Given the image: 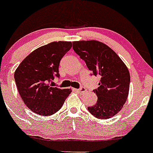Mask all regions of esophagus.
Here are the masks:
<instances>
[{
  "instance_id": "34e87169",
  "label": "esophagus",
  "mask_w": 153,
  "mask_h": 153,
  "mask_svg": "<svg viewBox=\"0 0 153 153\" xmlns=\"http://www.w3.org/2000/svg\"><path fill=\"white\" fill-rule=\"evenodd\" d=\"M76 91H77V92H86V89L85 87H80L79 89H76Z\"/></svg>"
}]
</instances>
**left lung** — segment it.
<instances>
[{
	"mask_svg": "<svg viewBox=\"0 0 153 153\" xmlns=\"http://www.w3.org/2000/svg\"><path fill=\"white\" fill-rule=\"evenodd\" d=\"M73 48L92 71L91 75L100 77L99 87L93 90L98 101L95 105L88 107L89 111L99 119L114 116L128 96L131 76L125 64L111 48L100 42H74Z\"/></svg>",
	"mask_w": 153,
	"mask_h": 153,
	"instance_id": "8db88e82",
	"label": "left lung"
}]
</instances>
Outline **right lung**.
Returning a JSON list of instances; mask_svg holds the SVG:
<instances>
[{
  "label": "right lung",
  "mask_w": 153,
  "mask_h": 153,
  "mask_svg": "<svg viewBox=\"0 0 153 153\" xmlns=\"http://www.w3.org/2000/svg\"><path fill=\"white\" fill-rule=\"evenodd\" d=\"M71 47V42L49 43L29 54L16 68L14 79L18 92L26 105L36 114H54L71 94V89H61L50 83L60 77V61Z\"/></svg>",
  "instance_id": "add662e5"
}]
</instances>
